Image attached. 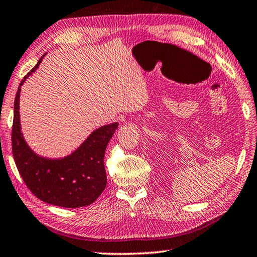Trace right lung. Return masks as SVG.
I'll return each instance as SVG.
<instances>
[{
  "label": "right lung",
  "mask_w": 257,
  "mask_h": 257,
  "mask_svg": "<svg viewBox=\"0 0 257 257\" xmlns=\"http://www.w3.org/2000/svg\"><path fill=\"white\" fill-rule=\"evenodd\" d=\"M43 57L24 77L16 95L12 154L20 176L36 198L64 208H80L95 201L106 186L104 154L119 123L114 122L95 130L75 152L63 159H47L35 154L20 132L19 97L24 81L39 67Z\"/></svg>",
  "instance_id": "obj_1"
}]
</instances>
